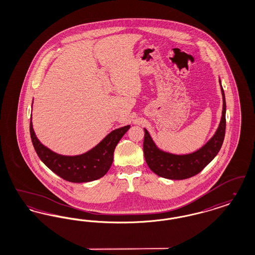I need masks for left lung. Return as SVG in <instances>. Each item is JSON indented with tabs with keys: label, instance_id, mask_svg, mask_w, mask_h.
I'll return each instance as SVG.
<instances>
[{
	"label": "left lung",
	"instance_id": "8db88e82",
	"mask_svg": "<svg viewBox=\"0 0 255 255\" xmlns=\"http://www.w3.org/2000/svg\"><path fill=\"white\" fill-rule=\"evenodd\" d=\"M221 84V80H220ZM222 119L215 134L201 149L188 155H174L159 150L148 131L144 129L143 152L149 168L159 177L170 180H184L191 178L206 167L216 157L224 142L226 133V98L223 87Z\"/></svg>",
	"mask_w": 255,
	"mask_h": 255
}]
</instances>
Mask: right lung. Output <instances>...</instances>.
<instances>
[{
	"label": "right lung",
	"instance_id": "add662e5",
	"mask_svg": "<svg viewBox=\"0 0 255 255\" xmlns=\"http://www.w3.org/2000/svg\"><path fill=\"white\" fill-rule=\"evenodd\" d=\"M130 125L116 129L92 150L79 156L58 155L43 145L36 137L30 121V137L38 157L52 172L62 179L72 182L96 181L103 177L110 169L115 148Z\"/></svg>",
	"mask_w": 255,
	"mask_h": 255
}]
</instances>
